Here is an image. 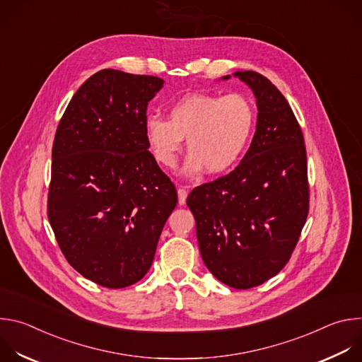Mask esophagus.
<instances>
[{"mask_svg":"<svg viewBox=\"0 0 362 362\" xmlns=\"http://www.w3.org/2000/svg\"><path fill=\"white\" fill-rule=\"evenodd\" d=\"M177 197H179V204H185L186 197H187V189L186 187H179L177 189Z\"/></svg>","mask_w":362,"mask_h":362,"instance_id":"34e87169","label":"esophagus"}]
</instances>
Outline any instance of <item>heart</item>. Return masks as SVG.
<instances>
[{
	"label": "heart",
	"instance_id": "1",
	"mask_svg": "<svg viewBox=\"0 0 362 362\" xmlns=\"http://www.w3.org/2000/svg\"><path fill=\"white\" fill-rule=\"evenodd\" d=\"M256 123V107L242 93H193L175 101L169 120L147 115L143 130L153 158L165 168H175L186 139L190 153L185 175L204 169L222 175L236 165L246 150Z\"/></svg>",
	"mask_w": 362,
	"mask_h": 362
}]
</instances>
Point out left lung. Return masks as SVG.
I'll return each mask as SVG.
<instances>
[{
  "label": "left lung",
  "mask_w": 362,
  "mask_h": 362,
  "mask_svg": "<svg viewBox=\"0 0 362 362\" xmlns=\"http://www.w3.org/2000/svg\"><path fill=\"white\" fill-rule=\"evenodd\" d=\"M233 76L255 94V136L236 169L194 187L187 206L206 268L230 288L249 289L289 261L306 222L309 187L302 130L286 98L259 73Z\"/></svg>",
  "instance_id": "8db88e82"
}]
</instances>
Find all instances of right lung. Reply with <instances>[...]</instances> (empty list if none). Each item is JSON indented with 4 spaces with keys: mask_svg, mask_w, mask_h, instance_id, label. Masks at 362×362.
Segmentation results:
<instances>
[{
    "mask_svg": "<svg viewBox=\"0 0 362 362\" xmlns=\"http://www.w3.org/2000/svg\"><path fill=\"white\" fill-rule=\"evenodd\" d=\"M163 83L101 70L76 91L56 132L48 221L67 262L101 286L126 288L147 274L176 208V187L143 130Z\"/></svg>",
    "mask_w": 362,
    "mask_h": 362,
    "instance_id": "add662e5",
    "label": "right lung"
}]
</instances>
